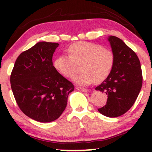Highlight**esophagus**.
<instances>
[{"label": "esophagus", "instance_id": "obj_1", "mask_svg": "<svg viewBox=\"0 0 152 152\" xmlns=\"http://www.w3.org/2000/svg\"><path fill=\"white\" fill-rule=\"evenodd\" d=\"M76 89L78 91H81L82 92H88V90L87 88H81V87H76Z\"/></svg>", "mask_w": 152, "mask_h": 152}]
</instances>
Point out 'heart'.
I'll list each match as a JSON object with an SVG mask.
<instances>
[{
  "mask_svg": "<svg viewBox=\"0 0 152 152\" xmlns=\"http://www.w3.org/2000/svg\"><path fill=\"white\" fill-rule=\"evenodd\" d=\"M69 56L61 55L55 59V69L67 78L74 76L76 64H80V74L73 80L80 86H87L92 82L99 83L107 78L114 63L112 50L103 48L96 43L86 42L75 43L68 48Z\"/></svg>",
  "mask_w": 152,
  "mask_h": 152,
  "instance_id": "b5f03b06",
  "label": "heart"
}]
</instances>
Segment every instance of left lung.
Instances as JSON below:
<instances>
[{"mask_svg": "<svg viewBox=\"0 0 152 152\" xmlns=\"http://www.w3.org/2000/svg\"><path fill=\"white\" fill-rule=\"evenodd\" d=\"M114 55V63L108 77L96 87L106 94V104L98 109L108 117L121 116L131 109L137 100L142 86V72L139 59L121 39L108 37Z\"/></svg>", "mask_w": 152, "mask_h": 152, "instance_id": "1", "label": "left lung"}]
</instances>
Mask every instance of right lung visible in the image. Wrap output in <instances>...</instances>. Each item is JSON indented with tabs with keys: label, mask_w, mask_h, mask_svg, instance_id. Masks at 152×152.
<instances>
[{
	"label": "right lung",
	"mask_w": 152,
	"mask_h": 152,
	"mask_svg": "<svg viewBox=\"0 0 152 152\" xmlns=\"http://www.w3.org/2000/svg\"><path fill=\"white\" fill-rule=\"evenodd\" d=\"M57 43L38 42L23 52L10 75L13 94L20 110L35 121L47 123L57 119L67 105L73 83L53 66Z\"/></svg>",
	"instance_id": "add662e5"
}]
</instances>
